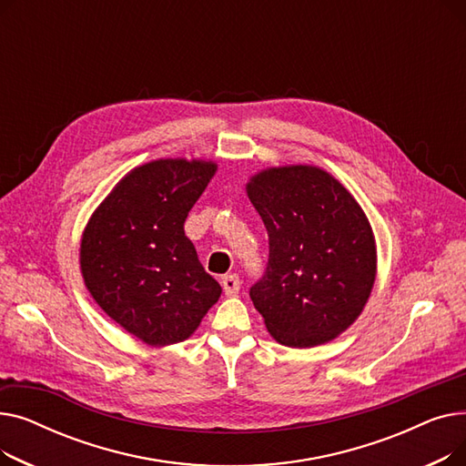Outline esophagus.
Here are the masks:
<instances>
[{"label":"esophagus","mask_w":466,"mask_h":466,"mask_svg":"<svg viewBox=\"0 0 466 466\" xmlns=\"http://www.w3.org/2000/svg\"><path fill=\"white\" fill-rule=\"evenodd\" d=\"M220 283H223V290H225V295H228V297L236 295V292L241 289V281H239V278L236 274L225 276Z\"/></svg>","instance_id":"1"}]
</instances>
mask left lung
<instances>
[{"label": "left lung", "mask_w": 466, "mask_h": 466, "mask_svg": "<svg viewBox=\"0 0 466 466\" xmlns=\"http://www.w3.org/2000/svg\"><path fill=\"white\" fill-rule=\"evenodd\" d=\"M268 230V262L249 297L283 346L311 348L344 332L376 278V243L360 206L311 166L272 167L248 185Z\"/></svg>", "instance_id": "left-lung-1"}]
</instances>
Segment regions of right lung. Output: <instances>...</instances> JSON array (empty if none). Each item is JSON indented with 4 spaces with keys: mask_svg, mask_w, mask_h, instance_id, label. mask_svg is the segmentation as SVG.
Masks as SVG:
<instances>
[{
    "mask_svg": "<svg viewBox=\"0 0 466 466\" xmlns=\"http://www.w3.org/2000/svg\"><path fill=\"white\" fill-rule=\"evenodd\" d=\"M215 169L200 160L145 164L115 187L85 228L86 289L149 346L188 338L223 290L185 236V218Z\"/></svg>",
    "mask_w": 466,
    "mask_h": 466,
    "instance_id": "obj_1",
    "label": "right lung"
}]
</instances>
